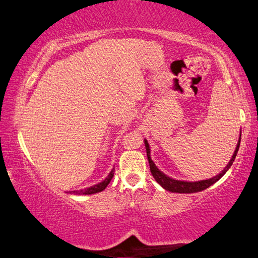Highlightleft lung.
<instances>
[{
	"label": "left lung",
	"instance_id": "obj_1",
	"mask_svg": "<svg viewBox=\"0 0 258 258\" xmlns=\"http://www.w3.org/2000/svg\"><path fill=\"white\" fill-rule=\"evenodd\" d=\"M239 146H240V141H239L238 145L236 147V151H234L233 155L230 160L229 164L225 166V169L221 172L220 174L216 175V177L209 179V180H202V181H196V182H188V181H180V180H174L172 178L165 175L163 172L156 168V165L154 164V162L151 159V150H150V145H148L147 141L145 139V147H146V152H147V159H148V163H150V168H151V172L153 174V177L155 178V180L159 182L162 187H163L165 190L168 191H172V192H179V194H191V192H198L204 190V189L209 188L212 184L215 183L218 180L223 177L225 172L230 169V166L232 165L234 159H236L237 153L239 150Z\"/></svg>",
	"mask_w": 258,
	"mask_h": 258
}]
</instances>
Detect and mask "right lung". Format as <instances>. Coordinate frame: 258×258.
<instances>
[{"instance_id": "1", "label": "right lung", "mask_w": 258, "mask_h": 258, "mask_svg": "<svg viewBox=\"0 0 258 258\" xmlns=\"http://www.w3.org/2000/svg\"><path fill=\"white\" fill-rule=\"evenodd\" d=\"M113 175H114V168H113V170L111 171L110 174L107 175V178L104 179L102 182L95 184V186H93V187L86 188V189H84V190H75V191H72V192L78 194V195H92V194H96V192H99V191H103L104 189L107 187V184L110 183V181H111L112 178H113Z\"/></svg>"}]
</instances>
